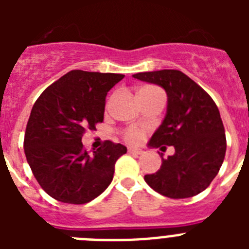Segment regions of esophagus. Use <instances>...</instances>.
I'll return each mask as SVG.
<instances>
[{
  "mask_svg": "<svg viewBox=\"0 0 249 249\" xmlns=\"http://www.w3.org/2000/svg\"><path fill=\"white\" fill-rule=\"evenodd\" d=\"M128 153L129 155H142V153H143V149L137 148V147H129Z\"/></svg>",
  "mask_w": 249,
  "mask_h": 249,
  "instance_id": "1",
  "label": "esophagus"
}]
</instances>
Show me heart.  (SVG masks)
Returning <instances> with one entry per match:
<instances>
[{
	"instance_id": "b5f03b06",
	"label": "heart",
	"mask_w": 249,
	"mask_h": 249,
	"mask_svg": "<svg viewBox=\"0 0 249 249\" xmlns=\"http://www.w3.org/2000/svg\"><path fill=\"white\" fill-rule=\"evenodd\" d=\"M124 138L129 142H137V141L141 140V132H138L137 129H129V131L126 132Z\"/></svg>"
}]
</instances>
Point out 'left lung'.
I'll use <instances>...</instances> for the list:
<instances>
[{"mask_svg":"<svg viewBox=\"0 0 249 249\" xmlns=\"http://www.w3.org/2000/svg\"><path fill=\"white\" fill-rule=\"evenodd\" d=\"M135 78L166 91L167 111L148 142L149 148L175 147L156 173L144 176L152 190L169 198H188L210 186L226 155V135L218 107L190 77L177 70L140 72Z\"/></svg>","mask_w":249,"mask_h":249,"instance_id":"8db88e82","label":"left lung"}]
</instances>
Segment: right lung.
I'll return each instance as SVG.
<instances>
[{"label": "right lung", "mask_w": 249, "mask_h": 249, "mask_svg": "<svg viewBox=\"0 0 249 249\" xmlns=\"http://www.w3.org/2000/svg\"><path fill=\"white\" fill-rule=\"evenodd\" d=\"M123 77L73 70L35 102L23 148L35 178L52 198L89 203L113 179L116 160L126 153V147L106 141L89 155L83 148L82 136L102 122L106 96Z\"/></svg>", "instance_id": "add662e5"}]
</instances>
